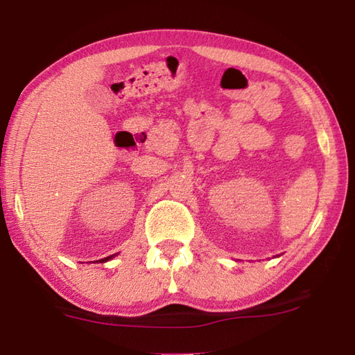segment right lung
Returning <instances> with one entry per match:
<instances>
[{
  "instance_id": "add662e5",
  "label": "right lung",
  "mask_w": 355,
  "mask_h": 355,
  "mask_svg": "<svg viewBox=\"0 0 355 355\" xmlns=\"http://www.w3.org/2000/svg\"><path fill=\"white\" fill-rule=\"evenodd\" d=\"M112 257H116V255H110V257H106V258H103V260H100V263H103V261H107V260H111Z\"/></svg>"
}]
</instances>
